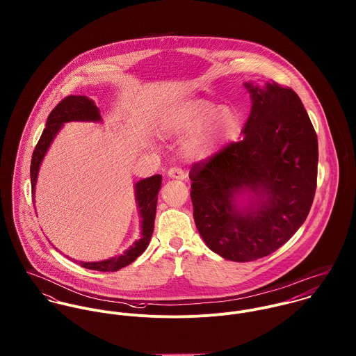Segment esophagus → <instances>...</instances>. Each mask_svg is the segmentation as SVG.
<instances>
[{
	"label": "esophagus",
	"mask_w": 356,
	"mask_h": 356,
	"mask_svg": "<svg viewBox=\"0 0 356 356\" xmlns=\"http://www.w3.org/2000/svg\"><path fill=\"white\" fill-rule=\"evenodd\" d=\"M167 174H168L170 178H175V179H184V178H186V174H185V171H184L181 167H172V168L168 170Z\"/></svg>",
	"instance_id": "34e87169"
}]
</instances>
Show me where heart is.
<instances>
[{
  "instance_id": "heart-1",
  "label": "heart",
  "mask_w": 356,
  "mask_h": 356,
  "mask_svg": "<svg viewBox=\"0 0 356 356\" xmlns=\"http://www.w3.org/2000/svg\"><path fill=\"white\" fill-rule=\"evenodd\" d=\"M240 115L233 108H220L209 100H189L168 109L160 120L165 134L177 136L195 130L186 143V153L192 159H205L215 147L233 137L240 129Z\"/></svg>"
}]
</instances>
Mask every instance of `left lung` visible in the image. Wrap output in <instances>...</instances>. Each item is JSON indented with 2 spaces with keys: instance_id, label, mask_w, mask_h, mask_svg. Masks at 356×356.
Listing matches in <instances>:
<instances>
[{
  "instance_id": "left-lung-1",
  "label": "left lung",
  "mask_w": 356,
  "mask_h": 356,
  "mask_svg": "<svg viewBox=\"0 0 356 356\" xmlns=\"http://www.w3.org/2000/svg\"><path fill=\"white\" fill-rule=\"evenodd\" d=\"M251 115L237 143L191 168L193 216L211 251L252 261L282 247L303 225L316 189L318 138L299 96L277 82L247 83ZM258 197L241 213L234 196Z\"/></svg>"
}]
</instances>
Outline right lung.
Masks as SVG:
<instances>
[{
    "label": "right lung",
    "instance_id": "right-lung-1",
    "mask_svg": "<svg viewBox=\"0 0 356 356\" xmlns=\"http://www.w3.org/2000/svg\"><path fill=\"white\" fill-rule=\"evenodd\" d=\"M71 120H90V122H99L102 120L100 109L96 106L95 102L86 96H67L61 102H58L51 109L47 127L42 131V136L33 152L31 157V167H30V177H31V193L34 196L35 182L38 170L41 165V161L51 147L53 138L61 129L63 123L71 122ZM161 186V177L153 175L149 178H145L136 184V197L140 208V213L143 218V233L141 238L133 244L124 254L102 260V261H79V264L89 270H97V271H118L122 267L133 263L140 254H143L147 247L149 245L151 237L153 233V225H154V216H156V205H157V193Z\"/></svg>",
    "mask_w": 356,
    "mask_h": 356
}]
</instances>
